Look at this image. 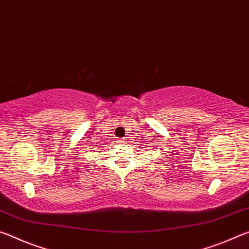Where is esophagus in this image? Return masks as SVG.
<instances>
[{
  "label": "esophagus",
  "mask_w": 249,
  "mask_h": 249,
  "mask_svg": "<svg viewBox=\"0 0 249 249\" xmlns=\"http://www.w3.org/2000/svg\"><path fill=\"white\" fill-rule=\"evenodd\" d=\"M124 142H125L124 139H119V140H118V143H120V144H124Z\"/></svg>",
  "instance_id": "esophagus-1"
}]
</instances>
